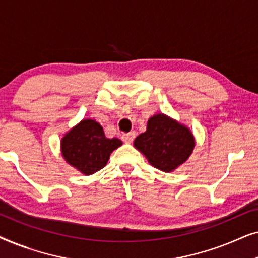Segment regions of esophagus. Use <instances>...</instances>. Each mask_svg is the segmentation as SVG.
Returning a JSON list of instances; mask_svg holds the SVG:
<instances>
[{
	"mask_svg": "<svg viewBox=\"0 0 258 258\" xmlns=\"http://www.w3.org/2000/svg\"><path fill=\"white\" fill-rule=\"evenodd\" d=\"M135 132H130V133H128V134H123L122 135V140H123V142H125V143H132L133 141H134V139H135Z\"/></svg>",
	"mask_w": 258,
	"mask_h": 258,
	"instance_id": "obj_1",
	"label": "esophagus"
}]
</instances>
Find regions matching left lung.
I'll list each match as a JSON object with an SVG mask.
<instances>
[{
  "mask_svg": "<svg viewBox=\"0 0 258 258\" xmlns=\"http://www.w3.org/2000/svg\"><path fill=\"white\" fill-rule=\"evenodd\" d=\"M153 167L171 172L184 163L195 147V139L188 126L164 114L151 116L147 130L134 141Z\"/></svg>",
  "mask_w": 258,
  "mask_h": 258,
  "instance_id": "1",
  "label": "left lung"
}]
</instances>
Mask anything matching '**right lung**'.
Masks as SVG:
<instances>
[{"label": "right lung", "instance_id": "right-lung-1", "mask_svg": "<svg viewBox=\"0 0 258 258\" xmlns=\"http://www.w3.org/2000/svg\"><path fill=\"white\" fill-rule=\"evenodd\" d=\"M122 141L105 137L103 128L95 119H82L61 141L62 156L83 175H91L108 163L110 154Z\"/></svg>", "mask_w": 258, "mask_h": 258}]
</instances>
